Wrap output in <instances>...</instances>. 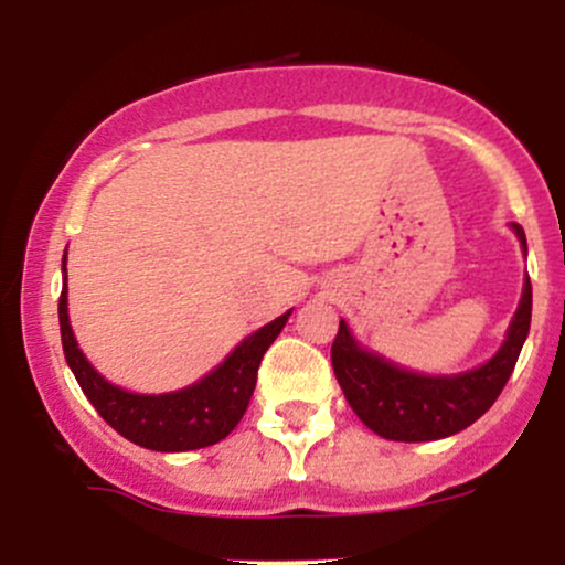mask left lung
<instances>
[{"label":"left lung","mask_w":565,"mask_h":565,"mask_svg":"<svg viewBox=\"0 0 565 565\" xmlns=\"http://www.w3.org/2000/svg\"><path fill=\"white\" fill-rule=\"evenodd\" d=\"M526 252V233L512 225ZM531 327V281H523V295L512 316L508 340L494 359L470 372L454 377H427L408 372L385 361L382 355L364 350L350 334L348 323L340 321V332L332 342V366L345 393L350 408L369 430L387 440H438L476 423L489 412L508 385L518 355Z\"/></svg>","instance_id":"1"}]
</instances>
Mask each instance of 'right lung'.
<instances>
[{"instance_id":"add662e5","label":"right lung","mask_w":565,"mask_h":565,"mask_svg":"<svg viewBox=\"0 0 565 565\" xmlns=\"http://www.w3.org/2000/svg\"><path fill=\"white\" fill-rule=\"evenodd\" d=\"M63 278H66V255H63ZM57 319H61L63 353L71 372L89 404L119 436L151 451H193L217 444L242 423L255 393L257 369L265 350L281 332L289 313L278 316L276 321L246 337L223 364L212 369L196 385L161 395L127 393L95 372L71 332L66 284L57 300Z\"/></svg>"}]
</instances>
